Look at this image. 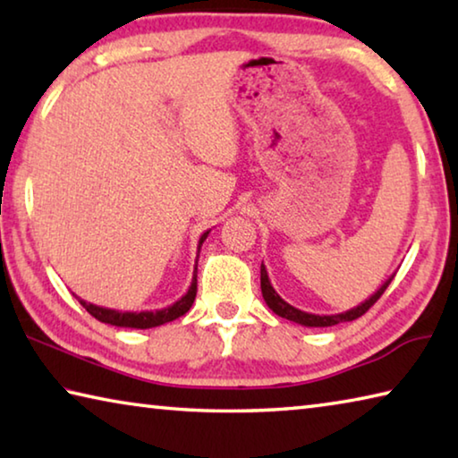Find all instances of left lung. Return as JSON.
Listing matches in <instances>:
<instances>
[{"label": "left lung", "mask_w": 458, "mask_h": 458, "mask_svg": "<svg viewBox=\"0 0 458 458\" xmlns=\"http://www.w3.org/2000/svg\"><path fill=\"white\" fill-rule=\"evenodd\" d=\"M392 278H394V275L387 278V281L382 286H379V289L374 294H371L369 299L363 301V303H360L358 307L350 309V311L337 313V315H313V313L301 311V309L293 307V305L286 303L284 299H281V294H278L273 289V284H270V281H268V273H267L265 265H260V289H262V297H265V303L268 305L270 311L276 313L278 317H283V319H289L293 323L305 325V327H331V325L358 319V317L366 313L368 309L374 305L379 297H382L384 291L387 289V284L392 283Z\"/></svg>", "instance_id": "obj_1"}]
</instances>
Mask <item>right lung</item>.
I'll return each instance as SVG.
<instances>
[{"label":"right lung","instance_id":"add662e5","mask_svg":"<svg viewBox=\"0 0 458 458\" xmlns=\"http://www.w3.org/2000/svg\"><path fill=\"white\" fill-rule=\"evenodd\" d=\"M210 234V230L204 232L199 238V244H198V254H199V248L204 244V240ZM198 262V260H196ZM196 293H198V265L196 270H193V278H191V284L188 293L183 294L180 301H175L174 305L164 307V309H155V311H114V309H106V307H98V305H92L87 303V301H81V305L87 309V311L98 319L100 323H108V325H114V327H131V329H151V327H159V325L169 323L177 319V317H182L190 311V307L193 305V299H196Z\"/></svg>","mask_w":458,"mask_h":458}]
</instances>
